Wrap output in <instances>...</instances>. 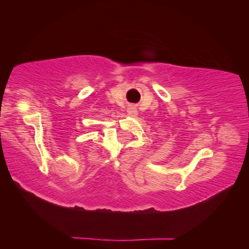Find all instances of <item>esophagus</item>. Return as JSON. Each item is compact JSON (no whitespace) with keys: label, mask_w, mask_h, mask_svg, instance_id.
I'll return each mask as SVG.
<instances>
[{"label":"esophagus","mask_w":249,"mask_h":249,"mask_svg":"<svg viewBox=\"0 0 249 249\" xmlns=\"http://www.w3.org/2000/svg\"><path fill=\"white\" fill-rule=\"evenodd\" d=\"M127 115H130V116H132V117L137 116L136 108H134V107H128L127 108Z\"/></svg>","instance_id":"34e87169"}]
</instances>
